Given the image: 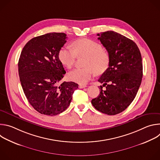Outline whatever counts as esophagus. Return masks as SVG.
Wrapping results in <instances>:
<instances>
[{"label":"esophagus","mask_w":160,"mask_h":160,"mask_svg":"<svg viewBox=\"0 0 160 160\" xmlns=\"http://www.w3.org/2000/svg\"><path fill=\"white\" fill-rule=\"evenodd\" d=\"M87 86L86 85H79V88H85V87H86Z\"/></svg>","instance_id":"1"}]
</instances>
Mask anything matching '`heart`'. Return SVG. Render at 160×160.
Listing matches in <instances>:
<instances>
[{
	"instance_id": "b5f03b06",
	"label": "heart",
	"mask_w": 160,
	"mask_h": 160,
	"mask_svg": "<svg viewBox=\"0 0 160 160\" xmlns=\"http://www.w3.org/2000/svg\"><path fill=\"white\" fill-rule=\"evenodd\" d=\"M74 49L65 46L62 48L58 54L61 63L68 68L74 65L78 56H86L85 68H77L67 75L68 79L83 85L87 83L95 75L103 73L108 67L109 56L103 51L102 45L88 38H82L73 43Z\"/></svg>"
}]
</instances>
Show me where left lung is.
Instances as JSON below:
<instances>
[{
  "instance_id": "1",
  "label": "left lung",
  "mask_w": 160,
  "mask_h": 160,
  "mask_svg": "<svg viewBox=\"0 0 160 160\" xmlns=\"http://www.w3.org/2000/svg\"><path fill=\"white\" fill-rule=\"evenodd\" d=\"M98 35L108 52L109 62L98 80L107 89L103 91L100 86L99 96L91 103L100 112L115 115L123 111L138 92L142 78V57L136 43L120 33L107 31Z\"/></svg>"
}]
</instances>
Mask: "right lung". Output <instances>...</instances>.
I'll use <instances>...</instances> for the list:
<instances>
[{"instance_id":"add662e5","label":"right lung","mask_w":160,"mask_h":160,"mask_svg":"<svg viewBox=\"0 0 160 160\" xmlns=\"http://www.w3.org/2000/svg\"><path fill=\"white\" fill-rule=\"evenodd\" d=\"M64 33L34 37L22 49L18 72L23 92L33 108L42 115L55 116L69 106L78 85L60 81L66 73L58 54L66 42Z\"/></svg>"}]
</instances>
